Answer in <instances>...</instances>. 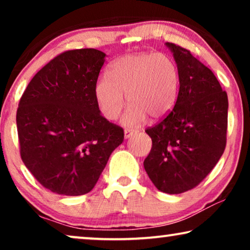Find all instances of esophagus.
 Wrapping results in <instances>:
<instances>
[{
  "label": "esophagus",
  "instance_id": "34e87169",
  "mask_svg": "<svg viewBox=\"0 0 250 250\" xmlns=\"http://www.w3.org/2000/svg\"><path fill=\"white\" fill-rule=\"evenodd\" d=\"M136 132H138V131H136V129H129V128L125 129V131H124V136H125V139L131 138V136H132L133 134H135Z\"/></svg>",
  "mask_w": 250,
  "mask_h": 250
}]
</instances>
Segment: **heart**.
<instances>
[{"label": "heart", "mask_w": 250, "mask_h": 250, "mask_svg": "<svg viewBox=\"0 0 250 250\" xmlns=\"http://www.w3.org/2000/svg\"><path fill=\"white\" fill-rule=\"evenodd\" d=\"M180 70L173 58L163 53H135L114 61L108 76L99 78L94 97L102 115L115 121L125 105V126H135L149 117L159 121L172 111L179 97Z\"/></svg>", "instance_id": "1"}]
</instances>
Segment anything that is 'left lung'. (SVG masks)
<instances>
[{"label":"left lung","instance_id":"left-lung-1","mask_svg":"<svg viewBox=\"0 0 250 250\" xmlns=\"http://www.w3.org/2000/svg\"><path fill=\"white\" fill-rule=\"evenodd\" d=\"M166 46L180 70L179 97L172 111L146 131L152 148L143 165L157 189L177 194L197 187L223 155L229 102L209 68L189 50Z\"/></svg>","mask_w":250,"mask_h":250}]
</instances>
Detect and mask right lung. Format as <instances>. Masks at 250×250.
<instances>
[{
    "label": "right lung",
    "mask_w": 250,
    "mask_h": 250,
    "mask_svg": "<svg viewBox=\"0 0 250 250\" xmlns=\"http://www.w3.org/2000/svg\"><path fill=\"white\" fill-rule=\"evenodd\" d=\"M105 53L71 50L45 64L17 110L20 156L44 188L63 196L93 189L124 131L101 115L94 86Z\"/></svg>",
    "instance_id": "1"
}]
</instances>
